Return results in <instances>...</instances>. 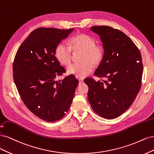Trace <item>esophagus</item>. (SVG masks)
<instances>
[{
	"mask_svg": "<svg viewBox=\"0 0 154 154\" xmlns=\"http://www.w3.org/2000/svg\"><path fill=\"white\" fill-rule=\"evenodd\" d=\"M79 84H82V83L84 82V81H83V79H79Z\"/></svg>",
	"mask_w": 154,
	"mask_h": 154,
	"instance_id": "34e87169",
	"label": "esophagus"
}]
</instances>
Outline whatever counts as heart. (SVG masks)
Listing matches in <instances>:
<instances>
[{
    "mask_svg": "<svg viewBox=\"0 0 154 154\" xmlns=\"http://www.w3.org/2000/svg\"><path fill=\"white\" fill-rule=\"evenodd\" d=\"M72 49L75 52L82 51L81 63L69 66L67 71L76 77L82 79L93 72V65L97 66L102 60L104 50L102 45L95 43V39L86 34H79L72 38L70 47L59 43L55 48V56L64 65L70 64L72 59Z\"/></svg>",
    "mask_w": 154,
    "mask_h": 154,
    "instance_id": "heart-1",
    "label": "heart"
}]
</instances>
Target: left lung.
Masks as SVG:
<instances>
[{
    "label": "left lung",
    "instance_id": "obj_1",
    "mask_svg": "<svg viewBox=\"0 0 154 154\" xmlns=\"http://www.w3.org/2000/svg\"><path fill=\"white\" fill-rule=\"evenodd\" d=\"M100 36L104 54L94 75L97 82L88 77V100L93 111L106 119H114L125 112L140 90L143 66L138 48L125 34L109 26H93Z\"/></svg>",
    "mask_w": 154,
    "mask_h": 154
}]
</instances>
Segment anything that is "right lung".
Returning a JSON list of instances; mask_svg holds the SVG:
<instances>
[{"label":"right lung","instance_id":"obj_1","mask_svg":"<svg viewBox=\"0 0 154 154\" xmlns=\"http://www.w3.org/2000/svg\"><path fill=\"white\" fill-rule=\"evenodd\" d=\"M73 29L39 27L18 48L13 64L14 82L26 106L48 122L61 119L70 107L79 81L69 75L55 56V48Z\"/></svg>","mask_w":154,"mask_h":154}]
</instances>
